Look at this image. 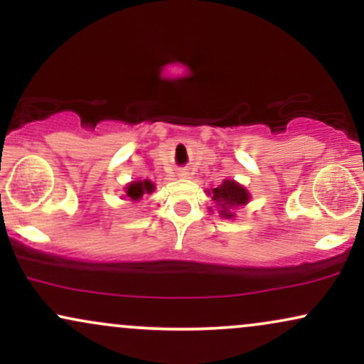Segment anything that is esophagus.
Listing matches in <instances>:
<instances>
[{"mask_svg":"<svg viewBox=\"0 0 364 364\" xmlns=\"http://www.w3.org/2000/svg\"><path fill=\"white\" fill-rule=\"evenodd\" d=\"M179 178H188V171L186 169L179 171Z\"/></svg>","mask_w":364,"mask_h":364,"instance_id":"34e87169","label":"esophagus"}]
</instances>
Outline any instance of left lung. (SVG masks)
I'll return each mask as SVG.
<instances>
[{
    "label": "left lung",
    "instance_id": "left-lung-1",
    "mask_svg": "<svg viewBox=\"0 0 364 364\" xmlns=\"http://www.w3.org/2000/svg\"><path fill=\"white\" fill-rule=\"evenodd\" d=\"M207 193L214 200L217 212L223 219H235L236 208L245 207L252 198L250 191L235 179H224L217 188L207 190Z\"/></svg>",
    "mask_w": 364,
    "mask_h": 364
}]
</instances>
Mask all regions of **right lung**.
Instances as JSON below:
<instances>
[{"label":"right lung","mask_w":364,"mask_h":364,"mask_svg":"<svg viewBox=\"0 0 364 364\" xmlns=\"http://www.w3.org/2000/svg\"><path fill=\"white\" fill-rule=\"evenodd\" d=\"M154 190H156V185L150 179H136V181L128 183L124 186V196L132 202H140L141 196L145 193H152Z\"/></svg>","instance_id":"right-lung-1"}]
</instances>
